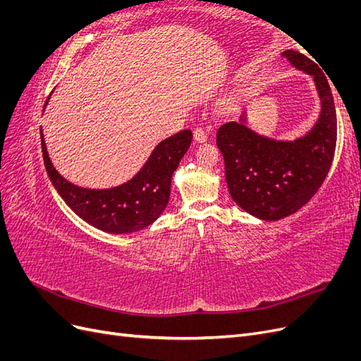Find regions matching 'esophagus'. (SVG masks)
<instances>
[{"label": "esophagus", "instance_id": "obj_1", "mask_svg": "<svg viewBox=\"0 0 361 361\" xmlns=\"http://www.w3.org/2000/svg\"><path fill=\"white\" fill-rule=\"evenodd\" d=\"M194 140L197 141V143H204V141L207 140L206 130H204L203 128H200V126L195 128V129H194Z\"/></svg>", "mask_w": 361, "mask_h": 361}]
</instances>
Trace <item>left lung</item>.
<instances>
[{"instance_id": "obj_1", "label": "left lung", "mask_w": 361, "mask_h": 361, "mask_svg": "<svg viewBox=\"0 0 361 361\" xmlns=\"http://www.w3.org/2000/svg\"><path fill=\"white\" fill-rule=\"evenodd\" d=\"M283 56L314 78L322 102L316 126L290 143L260 137L241 122H228L216 133L232 199L267 221L295 214L318 192L330 171L337 141L336 106L325 73L298 51L289 49Z\"/></svg>"}]
</instances>
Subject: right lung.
<instances>
[{"mask_svg":"<svg viewBox=\"0 0 361 361\" xmlns=\"http://www.w3.org/2000/svg\"><path fill=\"white\" fill-rule=\"evenodd\" d=\"M192 133L180 130L161 141L134 179L111 190H85L63 179L54 169L42 135L43 162L54 187L84 221L108 233H134L154 223L170 199L173 171L191 146Z\"/></svg>","mask_w":361,"mask_h":361,"instance_id":"obj_1","label":"right lung"}]
</instances>
